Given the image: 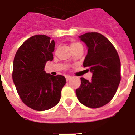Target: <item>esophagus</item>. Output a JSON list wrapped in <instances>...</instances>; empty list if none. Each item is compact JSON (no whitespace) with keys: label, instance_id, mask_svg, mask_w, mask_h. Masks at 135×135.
Returning <instances> with one entry per match:
<instances>
[{"label":"esophagus","instance_id":"34e87169","mask_svg":"<svg viewBox=\"0 0 135 135\" xmlns=\"http://www.w3.org/2000/svg\"><path fill=\"white\" fill-rule=\"evenodd\" d=\"M65 78H66V81H69V80H70V79L71 78V77L70 76H65Z\"/></svg>","mask_w":135,"mask_h":135}]
</instances>
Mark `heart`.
Returning <instances> with one entry per match:
<instances>
[{"instance_id": "obj_1", "label": "heart", "mask_w": 135, "mask_h": 135, "mask_svg": "<svg viewBox=\"0 0 135 135\" xmlns=\"http://www.w3.org/2000/svg\"><path fill=\"white\" fill-rule=\"evenodd\" d=\"M70 46H71V49H74L75 47H78V46H82V45H81V43H78V42H72V43L70 44Z\"/></svg>"}]
</instances>
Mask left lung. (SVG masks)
<instances>
[{
  "label": "left lung",
  "instance_id": "left-lung-1",
  "mask_svg": "<svg viewBox=\"0 0 135 135\" xmlns=\"http://www.w3.org/2000/svg\"><path fill=\"white\" fill-rule=\"evenodd\" d=\"M79 38L88 47L83 65L92 73V78H80L76 96L84 106L100 108L108 104L117 91L121 80L119 56L111 42L100 33H87Z\"/></svg>",
  "mask_w": 135,
  "mask_h": 135
}]
</instances>
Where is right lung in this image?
Listing matches in <instances>:
<instances>
[{
	"instance_id": "obj_1",
	"label": "right lung",
	"mask_w": 135,
	"mask_h": 135,
	"mask_svg": "<svg viewBox=\"0 0 135 135\" xmlns=\"http://www.w3.org/2000/svg\"><path fill=\"white\" fill-rule=\"evenodd\" d=\"M44 35L26 40L17 50L13 61V80L25 104L37 111L50 109L57 104L65 84L64 76L44 71L45 64L52 61L55 41Z\"/></svg>"
}]
</instances>
